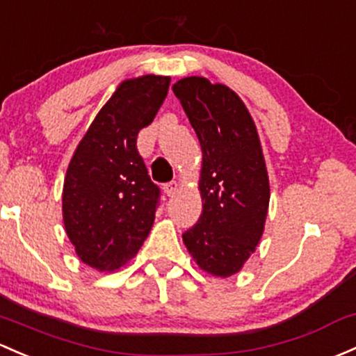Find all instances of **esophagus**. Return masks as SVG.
Returning <instances> with one entry per match:
<instances>
[{
  "instance_id": "obj_1",
  "label": "esophagus",
  "mask_w": 356,
  "mask_h": 356,
  "mask_svg": "<svg viewBox=\"0 0 356 356\" xmlns=\"http://www.w3.org/2000/svg\"><path fill=\"white\" fill-rule=\"evenodd\" d=\"M177 189H179V184L175 181L168 182V184L163 186V193H165L167 196H174V194L177 193Z\"/></svg>"
}]
</instances>
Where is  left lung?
Returning <instances> with one entry per match:
<instances>
[{
	"label": "left lung",
	"mask_w": 356,
	"mask_h": 356,
	"mask_svg": "<svg viewBox=\"0 0 356 356\" xmlns=\"http://www.w3.org/2000/svg\"><path fill=\"white\" fill-rule=\"evenodd\" d=\"M203 152V213L184 235L204 273L228 278L256 252L269 208V177L256 122L241 97L204 76L172 85Z\"/></svg>",
	"instance_id": "8db88e82"
}]
</instances>
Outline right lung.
Listing matches in <instances>:
<instances>
[{
    "mask_svg": "<svg viewBox=\"0 0 356 356\" xmlns=\"http://www.w3.org/2000/svg\"><path fill=\"white\" fill-rule=\"evenodd\" d=\"M170 76L121 81L78 143L63 186V222L76 256L115 271L136 256L155 220L160 191L136 148L155 119Z\"/></svg>",
    "mask_w": 356,
    "mask_h": 356,
    "instance_id": "right-lung-1",
    "label": "right lung"
}]
</instances>
